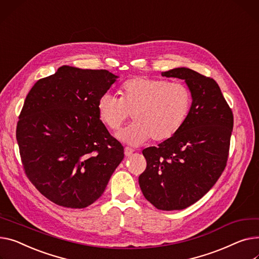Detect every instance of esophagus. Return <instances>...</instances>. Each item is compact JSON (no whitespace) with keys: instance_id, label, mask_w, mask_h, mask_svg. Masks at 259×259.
Wrapping results in <instances>:
<instances>
[{"instance_id":"34e87169","label":"esophagus","mask_w":259,"mask_h":259,"mask_svg":"<svg viewBox=\"0 0 259 259\" xmlns=\"http://www.w3.org/2000/svg\"><path fill=\"white\" fill-rule=\"evenodd\" d=\"M133 150L132 149H130V148H125V156L126 157H129V156H131V155L133 154Z\"/></svg>"}]
</instances>
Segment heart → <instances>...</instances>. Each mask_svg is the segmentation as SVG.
Masks as SVG:
<instances>
[{
	"mask_svg": "<svg viewBox=\"0 0 259 259\" xmlns=\"http://www.w3.org/2000/svg\"><path fill=\"white\" fill-rule=\"evenodd\" d=\"M120 94V98L102 95L97 111L101 122L112 131H117L132 114L134 124L116 135L131 146L145 144L151 137L156 142L173 137L192 106L191 91L180 82L139 76L126 81Z\"/></svg>",
	"mask_w": 259,
	"mask_h": 259,
	"instance_id": "1",
	"label": "heart"
}]
</instances>
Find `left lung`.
<instances>
[{
    "mask_svg": "<svg viewBox=\"0 0 259 259\" xmlns=\"http://www.w3.org/2000/svg\"><path fill=\"white\" fill-rule=\"evenodd\" d=\"M161 76L184 80L192 94V106L173 137L143 150L147 168L139 183L156 208L180 210L200 200L222 175L233 114L213 79L187 67H176Z\"/></svg>",
    "mask_w": 259,
    "mask_h": 259,
    "instance_id": "left-lung-1",
    "label": "left lung"
}]
</instances>
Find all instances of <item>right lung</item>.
Segmentation results:
<instances>
[{"label":"right lung","instance_id":"1","mask_svg":"<svg viewBox=\"0 0 259 259\" xmlns=\"http://www.w3.org/2000/svg\"><path fill=\"white\" fill-rule=\"evenodd\" d=\"M118 76L62 65L26 97L16 127L25 173L57 205L84 208L104 193L124 148L98 115L100 97Z\"/></svg>","mask_w":259,"mask_h":259}]
</instances>
